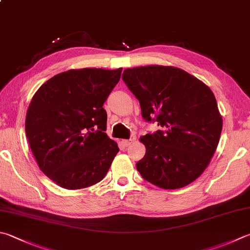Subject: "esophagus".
<instances>
[{"instance_id":"esophagus-1","label":"esophagus","mask_w":250,"mask_h":250,"mask_svg":"<svg viewBox=\"0 0 250 250\" xmlns=\"http://www.w3.org/2000/svg\"><path fill=\"white\" fill-rule=\"evenodd\" d=\"M135 141V138H130V139H124V140H122V144H123L125 147H128V146L130 145V144H133Z\"/></svg>"}]
</instances>
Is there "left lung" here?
I'll use <instances>...</instances> for the list:
<instances>
[{
    "instance_id": "1",
    "label": "left lung",
    "mask_w": 250,
    "mask_h": 250,
    "mask_svg": "<svg viewBox=\"0 0 250 250\" xmlns=\"http://www.w3.org/2000/svg\"><path fill=\"white\" fill-rule=\"evenodd\" d=\"M122 78L138 99L144 120L163 128L140 138L146 146L145 157L136 164L140 175L164 189L194 182L210 163L222 131L213 92L173 66L127 68Z\"/></svg>"
}]
</instances>
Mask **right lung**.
Listing matches in <instances>:
<instances>
[{
  "instance_id": "1",
  "label": "right lung",
  "mask_w": 250,
  "mask_h": 250,
  "mask_svg": "<svg viewBox=\"0 0 250 250\" xmlns=\"http://www.w3.org/2000/svg\"><path fill=\"white\" fill-rule=\"evenodd\" d=\"M122 68L69 69L38 89L27 110L26 136L50 180L82 189L103 180L119 152L104 133L103 103L119 83Z\"/></svg>"
}]
</instances>
